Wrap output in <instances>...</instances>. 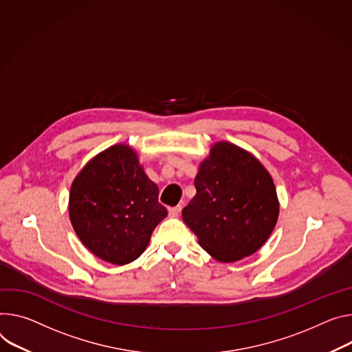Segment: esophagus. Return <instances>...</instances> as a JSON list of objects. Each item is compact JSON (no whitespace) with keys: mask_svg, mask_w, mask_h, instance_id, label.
<instances>
[{"mask_svg":"<svg viewBox=\"0 0 352 352\" xmlns=\"http://www.w3.org/2000/svg\"><path fill=\"white\" fill-rule=\"evenodd\" d=\"M179 213H181V206H174V208H170V209H168V214H170L171 217H178Z\"/></svg>","mask_w":352,"mask_h":352,"instance_id":"esophagus-1","label":"esophagus"}]
</instances>
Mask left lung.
Segmentation results:
<instances>
[{"mask_svg":"<svg viewBox=\"0 0 352 352\" xmlns=\"http://www.w3.org/2000/svg\"><path fill=\"white\" fill-rule=\"evenodd\" d=\"M197 195L182 209L201 247L221 263L254 254L271 236L279 214L272 177L247 150L217 142L195 177Z\"/></svg>","mask_w":352,"mask_h":352,"instance_id":"1","label":"left lung"}]
</instances>
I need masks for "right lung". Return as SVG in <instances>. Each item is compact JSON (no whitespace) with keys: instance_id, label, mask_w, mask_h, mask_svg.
<instances>
[{"instance_id":"1","label":"right lung","mask_w":352,"mask_h":352,"mask_svg":"<svg viewBox=\"0 0 352 352\" xmlns=\"http://www.w3.org/2000/svg\"><path fill=\"white\" fill-rule=\"evenodd\" d=\"M69 213L76 234L92 254L124 265L143 254L167 209L136 151L115 144L91 158L74 178Z\"/></svg>"}]
</instances>
